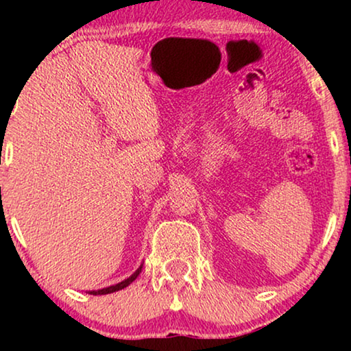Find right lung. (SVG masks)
I'll return each instance as SVG.
<instances>
[{
	"label": "right lung",
	"instance_id": "right-lung-1",
	"mask_svg": "<svg viewBox=\"0 0 351 351\" xmlns=\"http://www.w3.org/2000/svg\"><path fill=\"white\" fill-rule=\"evenodd\" d=\"M142 271V265L137 268L136 271L132 273L131 276L126 278V280H123L121 282H118V285H113V286H108V287H104V289H97V291H89L90 295H104V294H112V292H117V291H121L124 289V287L131 285V282L136 280V278L138 276V273Z\"/></svg>",
	"mask_w": 351,
	"mask_h": 351
}]
</instances>
